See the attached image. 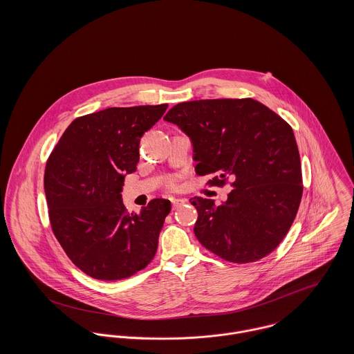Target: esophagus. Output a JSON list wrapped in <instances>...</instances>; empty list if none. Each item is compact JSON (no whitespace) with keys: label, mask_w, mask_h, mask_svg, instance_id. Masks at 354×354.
I'll return each instance as SVG.
<instances>
[{"label":"esophagus","mask_w":354,"mask_h":354,"mask_svg":"<svg viewBox=\"0 0 354 354\" xmlns=\"http://www.w3.org/2000/svg\"><path fill=\"white\" fill-rule=\"evenodd\" d=\"M187 202H188V201H187V199H183V198H178V199H171L173 208H177V207H180V205H183V204H185Z\"/></svg>","instance_id":"1"}]
</instances>
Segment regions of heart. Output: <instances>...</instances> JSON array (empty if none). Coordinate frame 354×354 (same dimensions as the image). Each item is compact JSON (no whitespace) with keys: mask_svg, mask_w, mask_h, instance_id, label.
Instances as JSON below:
<instances>
[{"mask_svg":"<svg viewBox=\"0 0 354 354\" xmlns=\"http://www.w3.org/2000/svg\"><path fill=\"white\" fill-rule=\"evenodd\" d=\"M166 187H167L169 189H177V188H178V183H177L176 178H169L167 183H166Z\"/></svg>","mask_w":354,"mask_h":354,"instance_id":"heart-1","label":"heart"}]
</instances>
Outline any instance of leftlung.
<instances>
[{
  "instance_id": "8db88e82",
  "label": "left lung",
  "mask_w": 354,
  "mask_h": 354,
  "mask_svg": "<svg viewBox=\"0 0 354 354\" xmlns=\"http://www.w3.org/2000/svg\"><path fill=\"white\" fill-rule=\"evenodd\" d=\"M194 146L196 174L209 185L233 183L227 201L195 198V236L232 263H252L288 234L303 196L299 147L292 127L252 98L202 100L173 106L163 117Z\"/></svg>"
}]
</instances>
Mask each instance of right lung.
Wrapping results in <instances>:
<instances>
[{"label":"right lung","mask_w":354,"mask_h":354,"mask_svg":"<svg viewBox=\"0 0 354 354\" xmlns=\"http://www.w3.org/2000/svg\"><path fill=\"white\" fill-rule=\"evenodd\" d=\"M167 104L109 107L77 117L45 169L51 229L84 274L101 281L129 278L155 256L171 204L153 199L140 214L122 199L125 174L136 171L139 145Z\"/></svg>","instance_id":"right-lung-1"}]
</instances>
